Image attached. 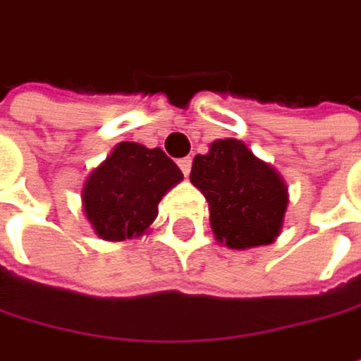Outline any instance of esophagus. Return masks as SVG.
Listing matches in <instances>:
<instances>
[{
	"instance_id": "esophagus-1",
	"label": "esophagus",
	"mask_w": 361,
	"mask_h": 361,
	"mask_svg": "<svg viewBox=\"0 0 361 361\" xmlns=\"http://www.w3.org/2000/svg\"><path fill=\"white\" fill-rule=\"evenodd\" d=\"M191 164H193V159H191V157H183V159H178V168L183 170V174H185V176H189V172H191Z\"/></svg>"
}]
</instances>
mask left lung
Listing matches in <instances>:
<instances>
[{
  "label": "left lung",
  "mask_w": 361,
  "mask_h": 361,
  "mask_svg": "<svg viewBox=\"0 0 361 361\" xmlns=\"http://www.w3.org/2000/svg\"><path fill=\"white\" fill-rule=\"evenodd\" d=\"M189 178L208 202L210 227L219 244L248 250L279 238L290 204L286 180L246 142L214 140L206 155L193 157Z\"/></svg>",
  "instance_id": "1"
}]
</instances>
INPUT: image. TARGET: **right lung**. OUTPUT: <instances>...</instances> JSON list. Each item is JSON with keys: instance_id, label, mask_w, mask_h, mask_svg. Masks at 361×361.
I'll return each mask as SVG.
<instances>
[{"instance_id": "1", "label": "right lung", "mask_w": 361, "mask_h": 361, "mask_svg": "<svg viewBox=\"0 0 361 361\" xmlns=\"http://www.w3.org/2000/svg\"><path fill=\"white\" fill-rule=\"evenodd\" d=\"M183 180L178 166L161 151L140 142H117L84 180L82 208L104 242L147 235L164 195Z\"/></svg>"}]
</instances>
